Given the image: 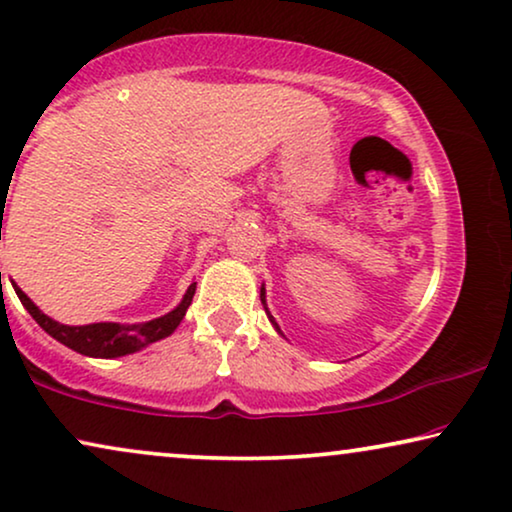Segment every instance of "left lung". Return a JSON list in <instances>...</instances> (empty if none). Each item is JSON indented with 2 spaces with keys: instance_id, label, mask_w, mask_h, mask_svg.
Returning a JSON list of instances; mask_svg holds the SVG:
<instances>
[{
  "instance_id": "1",
  "label": "left lung",
  "mask_w": 512,
  "mask_h": 512,
  "mask_svg": "<svg viewBox=\"0 0 512 512\" xmlns=\"http://www.w3.org/2000/svg\"><path fill=\"white\" fill-rule=\"evenodd\" d=\"M261 303L265 305V293H263V291H261ZM265 312H268V307H265ZM268 317H270V312H268ZM270 321H272V326H275V328H277V331H279V326L275 324V319H272V317H270Z\"/></svg>"
}]
</instances>
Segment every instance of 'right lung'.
I'll return each instance as SVG.
<instances>
[{"label": "right lung", "instance_id": "obj_1", "mask_svg": "<svg viewBox=\"0 0 512 512\" xmlns=\"http://www.w3.org/2000/svg\"><path fill=\"white\" fill-rule=\"evenodd\" d=\"M13 289H16L25 310L32 314V319L37 321V324L44 328L51 338L62 342V345L69 349H74V352L95 356V359H116V356L139 352V349L151 345V342L163 340L167 335H172L174 328L181 324V319H184L188 305H191V300L195 296V282H193L188 286L184 300H181L172 312H167L165 317L144 321V324L121 326V324H111V321H104V324L65 326V324H58V321H53L51 317H46V314L18 289V286H13Z\"/></svg>", "mask_w": 512, "mask_h": 512}]
</instances>
